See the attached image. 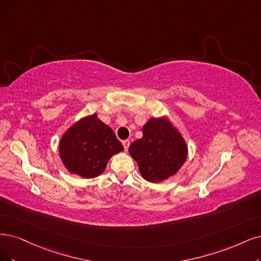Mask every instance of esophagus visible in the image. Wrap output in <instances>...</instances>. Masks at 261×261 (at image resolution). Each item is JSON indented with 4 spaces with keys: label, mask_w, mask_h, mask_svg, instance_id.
Listing matches in <instances>:
<instances>
[{
    "label": "esophagus",
    "mask_w": 261,
    "mask_h": 261,
    "mask_svg": "<svg viewBox=\"0 0 261 261\" xmlns=\"http://www.w3.org/2000/svg\"><path fill=\"white\" fill-rule=\"evenodd\" d=\"M122 145H123V148H124V150L127 151V150H128V148H129V146H130V141H128V140L122 141Z\"/></svg>",
    "instance_id": "obj_1"
}]
</instances>
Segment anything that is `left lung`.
Listing matches in <instances>:
<instances>
[{
    "instance_id": "left-lung-1",
    "label": "left lung",
    "mask_w": 261,
    "mask_h": 261,
    "mask_svg": "<svg viewBox=\"0 0 261 261\" xmlns=\"http://www.w3.org/2000/svg\"><path fill=\"white\" fill-rule=\"evenodd\" d=\"M143 138L134 141L129 152L138 162L142 176L158 182L174 175L187 158L181 136L163 118H151L142 128Z\"/></svg>"
}]
</instances>
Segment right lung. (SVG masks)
Masks as SVG:
<instances>
[{"label":"right lung","mask_w":261,"mask_h":261,"mask_svg":"<svg viewBox=\"0 0 261 261\" xmlns=\"http://www.w3.org/2000/svg\"><path fill=\"white\" fill-rule=\"evenodd\" d=\"M122 150L123 146L114 131L95 114L72 125L59 145L65 168L85 178L100 175L109 159Z\"/></svg>","instance_id":"1"}]
</instances>
